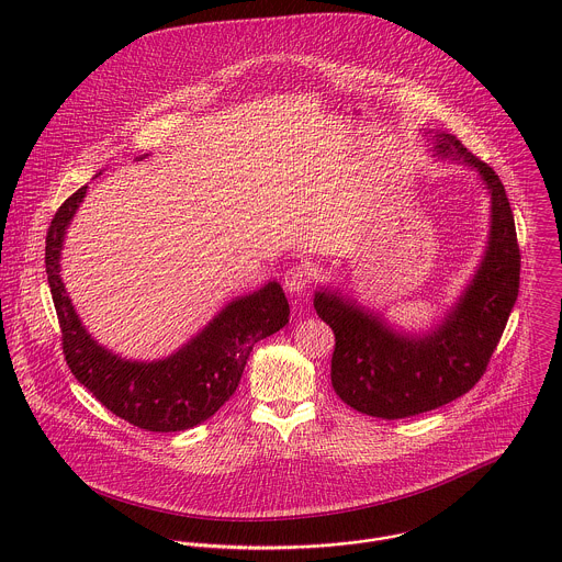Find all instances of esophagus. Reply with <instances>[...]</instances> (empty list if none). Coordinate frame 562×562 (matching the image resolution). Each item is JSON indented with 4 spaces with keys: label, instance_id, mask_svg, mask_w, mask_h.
<instances>
[{
    "label": "esophagus",
    "instance_id": "34e87169",
    "mask_svg": "<svg viewBox=\"0 0 562 562\" xmlns=\"http://www.w3.org/2000/svg\"><path fill=\"white\" fill-rule=\"evenodd\" d=\"M282 282H284V289L289 293H304L308 289V284H311V271L306 267H302V265H293V267H289L284 271Z\"/></svg>",
    "mask_w": 562,
    "mask_h": 562
}]
</instances>
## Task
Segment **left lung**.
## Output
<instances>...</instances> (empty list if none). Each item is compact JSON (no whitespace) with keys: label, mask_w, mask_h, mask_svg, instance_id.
<instances>
[{"label":"left lung","mask_w":562,"mask_h":562,"mask_svg":"<svg viewBox=\"0 0 562 562\" xmlns=\"http://www.w3.org/2000/svg\"><path fill=\"white\" fill-rule=\"evenodd\" d=\"M436 137L440 153L480 170L493 199L486 258L449 319L412 339L335 293L315 295L317 315L335 333L330 379L337 396L385 420L418 416L471 392L486 374L519 295L521 249L499 175L453 135Z\"/></svg>","instance_id":"8db88e82"}]
</instances>
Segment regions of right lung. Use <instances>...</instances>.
<instances>
[{
	"label": "right lung",
	"instance_id": "obj_1",
	"mask_svg": "<svg viewBox=\"0 0 562 562\" xmlns=\"http://www.w3.org/2000/svg\"><path fill=\"white\" fill-rule=\"evenodd\" d=\"M78 188L56 210L45 236V273L67 368L102 407L155 434L183 431L214 416L236 392L254 346L289 324L278 282L227 304L188 346L164 361H124L100 348L80 326L58 276L65 227L85 196Z\"/></svg>",
	"mask_w": 562,
	"mask_h": 562
}]
</instances>
